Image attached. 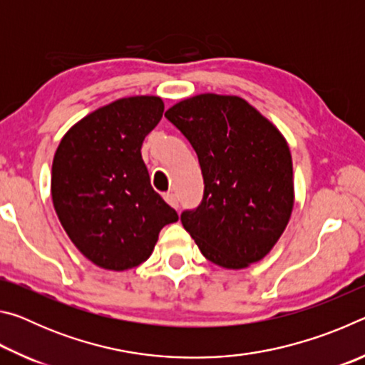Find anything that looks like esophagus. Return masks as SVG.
<instances>
[{"label":"esophagus","mask_w":365,"mask_h":365,"mask_svg":"<svg viewBox=\"0 0 365 365\" xmlns=\"http://www.w3.org/2000/svg\"><path fill=\"white\" fill-rule=\"evenodd\" d=\"M164 200L168 201L172 207L178 209V197H177V195H174V193H165V195H164Z\"/></svg>","instance_id":"34e87169"}]
</instances>
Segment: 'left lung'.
Returning a JSON list of instances; mask_svg holds the SVG:
<instances>
[{
    "label": "left lung",
    "instance_id": "1",
    "mask_svg": "<svg viewBox=\"0 0 365 365\" xmlns=\"http://www.w3.org/2000/svg\"><path fill=\"white\" fill-rule=\"evenodd\" d=\"M200 160L205 195L180 220L202 256L243 269L274 248L293 211L287 140L243 98L205 93L165 110Z\"/></svg>",
    "mask_w": 365,
    "mask_h": 365
}]
</instances>
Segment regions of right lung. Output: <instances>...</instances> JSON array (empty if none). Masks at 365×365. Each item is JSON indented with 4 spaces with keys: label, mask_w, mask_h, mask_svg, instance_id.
Segmentation results:
<instances>
[{
    "label": "right lung",
    "mask_w": 365,
    "mask_h": 365,
    "mask_svg": "<svg viewBox=\"0 0 365 365\" xmlns=\"http://www.w3.org/2000/svg\"><path fill=\"white\" fill-rule=\"evenodd\" d=\"M164 113L159 96L122 98L78 120L56 150L51 196L66 233L108 270L137 267L178 214L153 190L141 145Z\"/></svg>",
    "instance_id": "add662e5"
}]
</instances>
